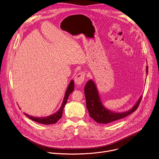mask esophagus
<instances>
[{"instance_id": "obj_1", "label": "esophagus", "mask_w": 159, "mask_h": 159, "mask_svg": "<svg viewBox=\"0 0 159 159\" xmlns=\"http://www.w3.org/2000/svg\"><path fill=\"white\" fill-rule=\"evenodd\" d=\"M85 78V72H80L75 75L74 78V81L76 84L81 85L82 84L84 83Z\"/></svg>"}]
</instances>
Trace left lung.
I'll use <instances>...</instances> for the list:
<instances>
[{"label": "left lung", "instance_id": "left-lung-1", "mask_svg": "<svg viewBox=\"0 0 159 159\" xmlns=\"http://www.w3.org/2000/svg\"><path fill=\"white\" fill-rule=\"evenodd\" d=\"M148 73V66L146 67ZM84 92L86 100V107L89 115L95 122L99 124H108L123 119L131 114L138 108L142 97L139 98L134 106L129 111L124 112H116L105 107L99 96L97 86L93 80H89L85 85Z\"/></svg>", "mask_w": 159, "mask_h": 159}]
</instances>
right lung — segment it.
Returning a JSON list of instances; mask_svg holds the SVG:
<instances>
[{
    "label": "right lung",
    "mask_w": 159,
    "mask_h": 159,
    "mask_svg": "<svg viewBox=\"0 0 159 159\" xmlns=\"http://www.w3.org/2000/svg\"><path fill=\"white\" fill-rule=\"evenodd\" d=\"M74 89V82L73 80H72L67 88V90L66 91L65 93V95L63 99V102L62 103L61 105V106L59 109V110L56 112V113H54V114L47 116V117H34V116H29L28 114H27L26 113H24V114L28 117L29 119H30L31 120H32L33 121H35L36 122H38L39 124H45V125H50V124H56L62 116V112L64 110V108L65 107V105L67 102V99L69 98V96L70 95V94L73 92Z\"/></svg>",
    "instance_id": "obj_1"
}]
</instances>
